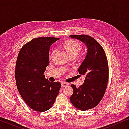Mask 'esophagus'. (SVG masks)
I'll return each mask as SVG.
<instances>
[{"mask_svg":"<svg viewBox=\"0 0 129 129\" xmlns=\"http://www.w3.org/2000/svg\"><path fill=\"white\" fill-rule=\"evenodd\" d=\"M69 83H67V82L61 83V87H66V86H69Z\"/></svg>","mask_w":129,"mask_h":129,"instance_id":"obj_1","label":"esophagus"}]
</instances>
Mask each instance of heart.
<instances>
[{"label": "heart", "mask_w": 129, "mask_h": 129, "mask_svg": "<svg viewBox=\"0 0 129 129\" xmlns=\"http://www.w3.org/2000/svg\"><path fill=\"white\" fill-rule=\"evenodd\" d=\"M63 46L70 56H76L82 49V45L79 42L74 40H68L65 41Z\"/></svg>", "instance_id": "b5f03b06"}]
</instances>
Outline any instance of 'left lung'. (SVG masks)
<instances>
[{
  "label": "left lung",
  "instance_id": "obj_1",
  "mask_svg": "<svg viewBox=\"0 0 129 129\" xmlns=\"http://www.w3.org/2000/svg\"><path fill=\"white\" fill-rule=\"evenodd\" d=\"M70 38L83 42L87 48L85 59L79 73L85 76L84 83L77 88L72 84L73 93L70 98L76 108L85 111L95 107L103 98L109 79L108 63L102 46L88 35H70Z\"/></svg>",
  "mask_w": 129,
  "mask_h": 129
}]
</instances>
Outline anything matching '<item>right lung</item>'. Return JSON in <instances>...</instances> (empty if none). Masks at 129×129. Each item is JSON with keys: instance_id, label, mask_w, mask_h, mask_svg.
Listing matches in <instances>:
<instances>
[{"instance_id": "obj_1", "label": "right lung", "mask_w": 129, "mask_h": 129, "mask_svg": "<svg viewBox=\"0 0 129 129\" xmlns=\"http://www.w3.org/2000/svg\"><path fill=\"white\" fill-rule=\"evenodd\" d=\"M59 39L52 37L33 39L22 47L17 56V89L28 106L37 112L50 109L61 88L60 83L50 82L44 75L49 64L50 46Z\"/></svg>"}]
</instances>
